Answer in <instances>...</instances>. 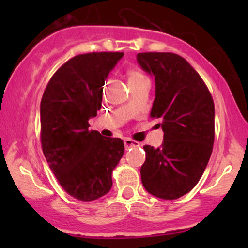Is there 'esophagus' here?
<instances>
[{
    "mask_svg": "<svg viewBox=\"0 0 248 248\" xmlns=\"http://www.w3.org/2000/svg\"><path fill=\"white\" fill-rule=\"evenodd\" d=\"M124 145H125V149H128V148H132V147H139L140 143L134 140H131V139H124Z\"/></svg>",
    "mask_w": 248,
    "mask_h": 248,
    "instance_id": "esophagus-1",
    "label": "esophagus"
}]
</instances>
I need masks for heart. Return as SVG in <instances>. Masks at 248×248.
I'll list each match as a JSON object with an SVG mask.
<instances>
[{
  "label": "heart",
  "instance_id": "1",
  "mask_svg": "<svg viewBox=\"0 0 248 248\" xmlns=\"http://www.w3.org/2000/svg\"><path fill=\"white\" fill-rule=\"evenodd\" d=\"M127 78H128V83H131V82H137V81L144 79L145 77L140 72V71L130 70L127 73Z\"/></svg>",
  "mask_w": 248,
  "mask_h": 248
}]
</instances>
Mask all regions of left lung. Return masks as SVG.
Listing matches in <instances>:
<instances>
[{
    "mask_svg": "<svg viewBox=\"0 0 248 248\" xmlns=\"http://www.w3.org/2000/svg\"><path fill=\"white\" fill-rule=\"evenodd\" d=\"M141 69L155 78L151 117L160 121L161 147L144 145V188L176 200L201 178L215 141V104L205 83L186 60L174 53H139Z\"/></svg>",
    "mask_w": 248,
    "mask_h": 248,
    "instance_id": "1",
    "label": "left lung"
}]
</instances>
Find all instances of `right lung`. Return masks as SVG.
I'll return each instance as SVG.
<instances>
[{
    "mask_svg": "<svg viewBox=\"0 0 248 248\" xmlns=\"http://www.w3.org/2000/svg\"><path fill=\"white\" fill-rule=\"evenodd\" d=\"M124 53L74 56L56 71L40 103L43 152L61 186L80 201H93L110 191L111 172L124 154L118 138L89 130L101 108L108 74Z\"/></svg>",
    "mask_w": 248,
    "mask_h": 248,
    "instance_id": "obj_1",
    "label": "right lung"
}]
</instances>
